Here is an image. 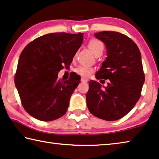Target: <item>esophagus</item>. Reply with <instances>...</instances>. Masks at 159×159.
<instances>
[{
	"label": "esophagus",
	"mask_w": 159,
	"mask_h": 159,
	"mask_svg": "<svg viewBox=\"0 0 159 159\" xmlns=\"http://www.w3.org/2000/svg\"><path fill=\"white\" fill-rule=\"evenodd\" d=\"M88 81V80L87 78H84V77H82L81 78V82H87Z\"/></svg>",
	"instance_id": "1"
}]
</instances>
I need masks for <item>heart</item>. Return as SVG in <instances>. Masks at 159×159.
Wrapping results in <instances>:
<instances>
[{"mask_svg":"<svg viewBox=\"0 0 159 159\" xmlns=\"http://www.w3.org/2000/svg\"><path fill=\"white\" fill-rule=\"evenodd\" d=\"M88 46L94 55H97L99 53H102L104 50V44L97 39H92L89 42ZM94 71V68L90 66L85 65H80L75 69V72L77 74L83 77H87Z\"/></svg>","mask_w":159,"mask_h":159,"instance_id":"obj_1","label":"heart"}]
</instances>
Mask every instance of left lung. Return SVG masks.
Wrapping results in <instances>:
<instances>
[{
  "label": "left lung",
  "instance_id": "obj_1",
  "mask_svg": "<svg viewBox=\"0 0 159 159\" xmlns=\"http://www.w3.org/2000/svg\"><path fill=\"white\" fill-rule=\"evenodd\" d=\"M94 36L104 43L107 52L95 76L109 82L102 87L90 80L87 105L90 113L98 118L118 120L134 108L141 97L145 80L141 52L131 38L118 32L102 31Z\"/></svg>",
  "mask_w": 159,
  "mask_h": 159
}]
</instances>
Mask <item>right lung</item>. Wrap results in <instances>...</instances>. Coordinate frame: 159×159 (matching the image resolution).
I'll return each mask as SVG.
<instances>
[{
	"label": "right lung",
	"instance_id": "1",
	"mask_svg": "<svg viewBox=\"0 0 159 159\" xmlns=\"http://www.w3.org/2000/svg\"><path fill=\"white\" fill-rule=\"evenodd\" d=\"M83 33H54L36 38L22 51L15 75L23 108L43 121L60 118L66 113L70 97L80 82L73 73L68 80H58V72L70 65L81 47Z\"/></svg>",
	"mask_w": 159,
	"mask_h": 159
}]
</instances>
